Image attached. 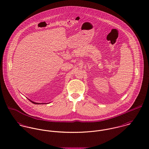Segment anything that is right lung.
I'll return each instance as SVG.
<instances>
[{
  "mask_svg": "<svg viewBox=\"0 0 149 149\" xmlns=\"http://www.w3.org/2000/svg\"><path fill=\"white\" fill-rule=\"evenodd\" d=\"M29 101H31V100H29ZM31 102H32V103H33V104H40V103H36V102H33V101H31Z\"/></svg>",
  "mask_w": 149,
  "mask_h": 149,
  "instance_id": "add662e5",
  "label": "right lung"
}]
</instances>
